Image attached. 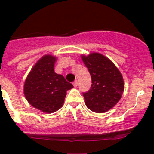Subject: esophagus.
<instances>
[{
  "mask_svg": "<svg viewBox=\"0 0 154 154\" xmlns=\"http://www.w3.org/2000/svg\"><path fill=\"white\" fill-rule=\"evenodd\" d=\"M73 86H74L75 88L77 87V85H78V83H77V80H75V81H73Z\"/></svg>",
  "mask_w": 154,
  "mask_h": 154,
  "instance_id": "34e87169",
  "label": "esophagus"
}]
</instances>
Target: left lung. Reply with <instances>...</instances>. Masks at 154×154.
<instances>
[{"mask_svg": "<svg viewBox=\"0 0 154 154\" xmlns=\"http://www.w3.org/2000/svg\"><path fill=\"white\" fill-rule=\"evenodd\" d=\"M91 77L88 91L83 92L85 104L95 113H104L114 106L124 91V80L117 67L99 53L82 56Z\"/></svg>", "mask_w": 154, "mask_h": 154, "instance_id": "1", "label": "left lung"}]
</instances>
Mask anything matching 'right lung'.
Returning <instances> with one entry per match:
<instances>
[{"label":"right lung","mask_w":154,"mask_h":154,"mask_svg":"<svg viewBox=\"0 0 154 154\" xmlns=\"http://www.w3.org/2000/svg\"><path fill=\"white\" fill-rule=\"evenodd\" d=\"M55 59L49 55L43 56L31 69L24 85L27 101L45 113H51L60 109L66 91L73 88L63 75L55 73Z\"/></svg>","instance_id":"right-lung-1"}]
</instances>
